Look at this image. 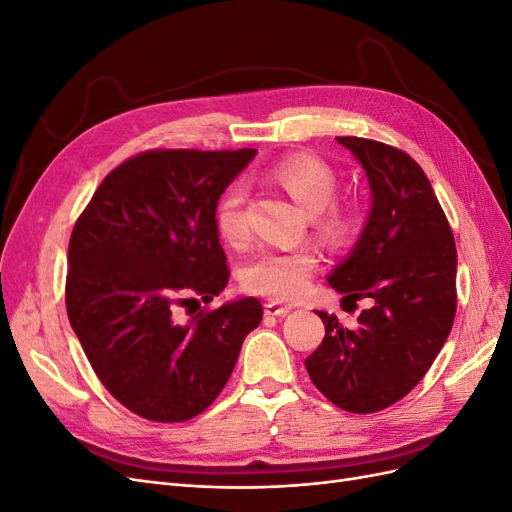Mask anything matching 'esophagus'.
<instances>
[{"mask_svg":"<svg viewBox=\"0 0 512 512\" xmlns=\"http://www.w3.org/2000/svg\"><path fill=\"white\" fill-rule=\"evenodd\" d=\"M265 314H267V316H275V318H280V316H286V314H290V307H288V305H280V303L271 301V303H267V305H265Z\"/></svg>","mask_w":512,"mask_h":512,"instance_id":"1","label":"esophagus"}]
</instances>
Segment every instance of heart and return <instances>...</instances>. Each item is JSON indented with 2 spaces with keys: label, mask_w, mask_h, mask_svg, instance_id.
<instances>
[{
  "label": "heart",
  "mask_w": 512,
  "mask_h": 512,
  "mask_svg": "<svg viewBox=\"0 0 512 512\" xmlns=\"http://www.w3.org/2000/svg\"><path fill=\"white\" fill-rule=\"evenodd\" d=\"M267 179L309 211V222L324 243L342 247L352 241L359 218L350 203L335 198L337 175L327 162L312 153H292L267 170ZM243 207L245 192L235 185L220 198L215 211L220 237L230 245H243L250 237ZM316 269L318 252L309 245L265 250L245 269V286L275 301H297L309 288Z\"/></svg>",
  "instance_id": "heart-1"
}]
</instances>
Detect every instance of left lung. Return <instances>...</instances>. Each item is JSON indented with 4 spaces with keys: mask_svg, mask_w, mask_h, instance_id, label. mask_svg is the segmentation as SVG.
<instances>
[{
    "mask_svg": "<svg viewBox=\"0 0 512 512\" xmlns=\"http://www.w3.org/2000/svg\"><path fill=\"white\" fill-rule=\"evenodd\" d=\"M337 143L363 164L374 203L359 243L329 284L350 301L369 299V309L354 331L318 312L324 339L305 367L331 404L371 414L423 380L451 333L457 247L427 175L406 151L359 136H337Z\"/></svg>",
    "mask_w": 512,
    "mask_h": 512,
    "instance_id": "obj_1",
    "label": "left lung"
}]
</instances>
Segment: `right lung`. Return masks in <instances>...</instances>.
<instances>
[{"label":"right lung","mask_w":512,"mask_h":512,"mask_svg":"<svg viewBox=\"0 0 512 512\" xmlns=\"http://www.w3.org/2000/svg\"><path fill=\"white\" fill-rule=\"evenodd\" d=\"M254 156L143 151L104 177L74 224L70 324L106 391L147 421L183 423L205 412L262 320L254 297L218 309L198 303L228 284L215 211ZM190 302L199 312L181 321L176 309Z\"/></svg>","instance_id":"add662e5"}]
</instances>
